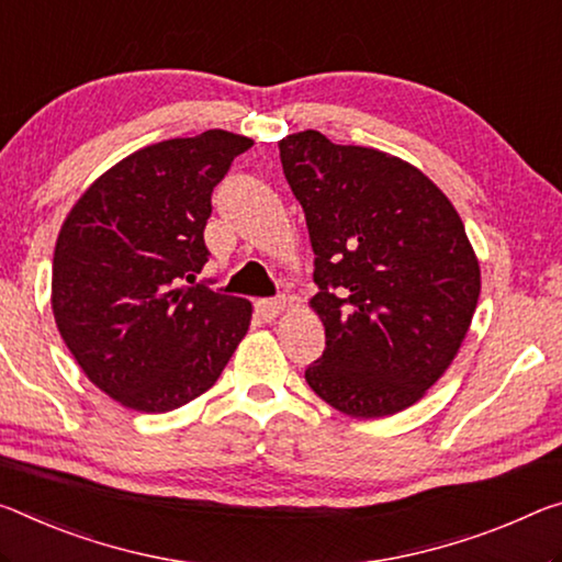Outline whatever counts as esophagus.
<instances>
[{
	"label": "esophagus",
	"mask_w": 562,
	"mask_h": 562,
	"mask_svg": "<svg viewBox=\"0 0 562 562\" xmlns=\"http://www.w3.org/2000/svg\"><path fill=\"white\" fill-rule=\"evenodd\" d=\"M257 315H260L265 323H272L284 307H288V300L284 297H272V300H257Z\"/></svg>",
	"instance_id": "34e87169"
}]
</instances>
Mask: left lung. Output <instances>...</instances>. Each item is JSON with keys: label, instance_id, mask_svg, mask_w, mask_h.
Segmentation results:
<instances>
[{"label": "left lung", "instance_id": "8db88e82", "mask_svg": "<svg viewBox=\"0 0 562 562\" xmlns=\"http://www.w3.org/2000/svg\"><path fill=\"white\" fill-rule=\"evenodd\" d=\"M288 184L315 252L325 352L305 370L350 417L415 405L456 360L480 297L465 225L432 180L372 147L315 130L280 139Z\"/></svg>", "mask_w": 562, "mask_h": 562}]
</instances>
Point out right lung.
<instances>
[{
  "label": "right lung",
  "instance_id": "right-lung-1",
  "mask_svg": "<svg viewBox=\"0 0 562 562\" xmlns=\"http://www.w3.org/2000/svg\"><path fill=\"white\" fill-rule=\"evenodd\" d=\"M252 139L225 130L137 149L87 187L59 229L52 313L102 393L169 413L215 385L252 305L194 282L212 190Z\"/></svg>",
  "mask_w": 562,
  "mask_h": 562
}]
</instances>
